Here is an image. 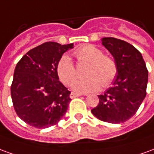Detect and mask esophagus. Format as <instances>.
Returning <instances> with one entry per match:
<instances>
[{
	"label": "esophagus",
	"mask_w": 154,
	"mask_h": 154,
	"mask_svg": "<svg viewBox=\"0 0 154 154\" xmlns=\"http://www.w3.org/2000/svg\"><path fill=\"white\" fill-rule=\"evenodd\" d=\"M82 96V94H79V93H76V92H72L70 94V97L71 98H74V97H80Z\"/></svg>",
	"instance_id": "esophagus-1"
}]
</instances>
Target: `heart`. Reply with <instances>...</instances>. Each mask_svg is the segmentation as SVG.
<instances>
[{
  "instance_id": "obj_1",
  "label": "heart",
  "mask_w": 154,
  "mask_h": 154,
  "mask_svg": "<svg viewBox=\"0 0 154 154\" xmlns=\"http://www.w3.org/2000/svg\"><path fill=\"white\" fill-rule=\"evenodd\" d=\"M79 62H88L83 79L76 81L72 88L79 92H95L101 87L107 88L118 74V65L113 57L103 55V51L93 45H84L74 51ZM57 73L65 85H70L77 78V69L69 57L62 56L57 64Z\"/></svg>"
}]
</instances>
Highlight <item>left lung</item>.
Listing matches in <instances>:
<instances>
[{"label":"left lung","mask_w":154,"mask_h":154,"mask_svg":"<svg viewBox=\"0 0 154 154\" xmlns=\"http://www.w3.org/2000/svg\"><path fill=\"white\" fill-rule=\"evenodd\" d=\"M102 43L114 57L118 74L113 86L98 95L99 103L92 113L103 122L121 123L137 112L146 97L148 69L140 51L128 42L103 37Z\"/></svg>","instance_id":"obj_1"}]
</instances>
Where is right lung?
Returning a JSON list of instances; mask_svg holds the SVG:
<instances>
[{
  "instance_id": "add662e5",
  "label": "right lung",
  "mask_w": 154,
  "mask_h": 154,
  "mask_svg": "<svg viewBox=\"0 0 154 154\" xmlns=\"http://www.w3.org/2000/svg\"><path fill=\"white\" fill-rule=\"evenodd\" d=\"M73 44L48 42L30 50L17 62L11 95L22 121L36 128L57 124L68 108L71 92L59 81L57 64Z\"/></svg>"
}]
</instances>
